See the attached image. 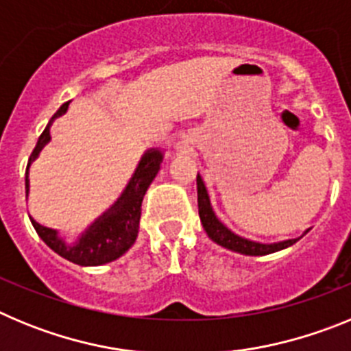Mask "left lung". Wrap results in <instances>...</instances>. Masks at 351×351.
Wrapping results in <instances>:
<instances>
[{
    "label": "left lung",
    "instance_id": "obj_1",
    "mask_svg": "<svg viewBox=\"0 0 351 351\" xmlns=\"http://www.w3.org/2000/svg\"><path fill=\"white\" fill-rule=\"evenodd\" d=\"M197 193H198V216H200V221H202L204 230L209 235L210 241H214L219 246L226 247V250L235 251V253H241V255L247 256H263L271 255L276 251H281L285 247H290L299 241L302 235L308 234V230L304 232L300 237L297 239H288V241H280V243H256V241H251V239L241 237L235 232H232L226 225H223L218 219L216 213L213 210L210 206V198L207 193V188L204 184V179L200 178V173L197 176Z\"/></svg>",
    "mask_w": 351,
    "mask_h": 351
}]
</instances>
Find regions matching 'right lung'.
I'll use <instances>...</instances> for the list:
<instances>
[{"instance_id": "add662e5", "label": "right lung", "mask_w": 351, "mask_h": 351, "mask_svg": "<svg viewBox=\"0 0 351 351\" xmlns=\"http://www.w3.org/2000/svg\"><path fill=\"white\" fill-rule=\"evenodd\" d=\"M70 101L63 104L60 110L49 121L47 128L40 135L36 147L31 153L26 169V195H29V165L38 158L40 151L45 144L51 142V126L54 119L66 114ZM161 161H163V151L160 149H147L142 154L137 169L133 172L132 179L126 184L125 191L121 193L114 206L105 210L100 218H96L91 225L77 237L75 243H66V239L61 237L60 232L49 226L40 225L38 221L31 218V223L35 226L36 234L40 235L43 243L47 244L54 253L66 258L68 262L93 267V265H104V263L114 262L116 258L123 256L130 247L133 246L138 235V221H141L142 200L151 186L156 173L160 172Z\"/></svg>"}]
</instances>
